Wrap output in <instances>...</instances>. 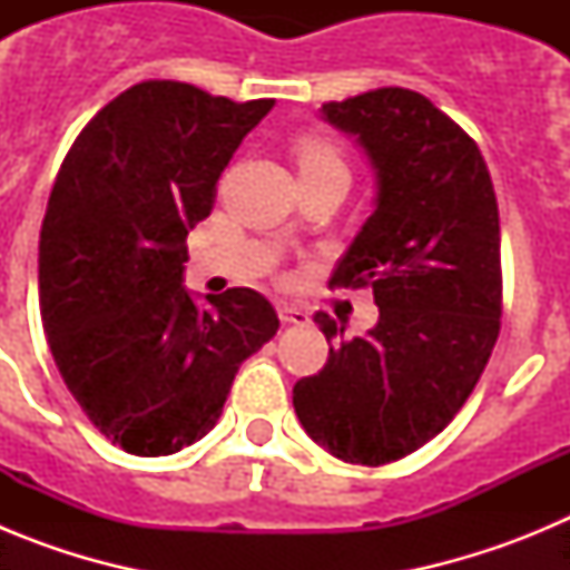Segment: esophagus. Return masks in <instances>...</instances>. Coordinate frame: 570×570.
<instances>
[{"mask_svg":"<svg viewBox=\"0 0 570 570\" xmlns=\"http://www.w3.org/2000/svg\"><path fill=\"white\" fill-rule=\"evenodd\" d=\"M279 320L285 322V325H308L311 322V314L302 305H291V302H282L279 308Z\"/></svg>","mask_w":570,"mask_h":570,"instance_id":"esophagus-1","label":"esophagus"}]
</instances>
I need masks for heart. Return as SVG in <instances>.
I'll use <instances>...</instances> for the list:
<instances>
[{
	"mask_svg": "<svg viewBox=\"0 0 570 570\" xmlns=\"http://www.w3.org/2000/svg\"><path fill=\"white\" fill-rule=\"evenodd\" d=\"M294 156L299 170H320V168H345L340 150L322 139V136H299L294 142Z\"/></svg>",
	"mask_w": 570,
	"mask_h": 570,
	"instance_id": "heart-1",
	"label": "heart"
}]
</instances>
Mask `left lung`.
Here are the masks:
<instances>
[{
  "instance_id": "obj_1",
  "label": "left lung",
  "mask_w": 570,
  "mask_h": 570,
  "mask_svg": "<svg viewBox=\"0 0 570 570\" xmlns=\"http://www.w3.org/2000/svg\"><path fill=\"white\" fill-rule=\"evenodd\" d=\"M376 168V210L336 262L331 285L371 288L380 322L331 347L320 374L294 385L302 428L354 465H385L434 440L488 365L502 316L500 210L471 136L431 99L376 88L325 102Z\"/></svg>"
}]
</instances>
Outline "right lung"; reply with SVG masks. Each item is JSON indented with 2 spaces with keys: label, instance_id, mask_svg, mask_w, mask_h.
<instances>
[{
  "label": "right lung",
  "instance_id": "1",
  "mask_svg": "<svg viewBox=\"0 0 570 570\" xmlns=\"http://www.w3.org/2000/svg\"><path fill=\"white\" fill-rule=\"evenodd\" d=\"M271 108L148 79L105 105L59 168L39 234L42 325L73 400L128 454L203 440L242 362L279 328L256 291L199 308L183 288L188 230Z\"/></svg>",
  "mask_w": 570,
  "mask_h": 570
}]
</instances>
